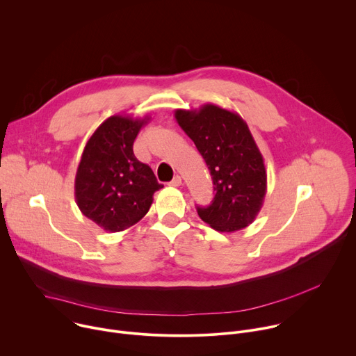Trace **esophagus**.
<instances>
[{"mask_svg":"<svg viewBox=\"0 0 356 356\" xmlns=\"http://www.w3.org/2000/svg\"><path fill=\"white\" fill-rule=\"evenodd\" d=\"M170 186H173V187H179V186H181V177L180 176H175L173 177V180L169 183Z\"/></svg>","mask_w":356,"mask_h":356,"instance_id":"obj_1","label":"esophagus"}]
</instances>
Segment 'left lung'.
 Here are the masks:
<instances>
[{
    "mask_svg": "<svg viewBox=\"0 0 356 356\" xmlns=\"http://www.w3.org/2000/svg\"><path fill=\"white\" fill-rule=\"evenodd\" d=\"M175 118L204 158L216 195L200 218L220 232H234L253 222L264 206L266 169L246 122L236 113L214 104L176 110Z\"/></svg>",
    "mask_w": 356,
    "mask_h": 356,
    "instance_id": "8db88e82",
    "label": "left lung"
}]
</instances>
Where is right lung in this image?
<instances>
[{
  "mask_svg": "<svg viewBox=\"0 0 356 356\" xmlns=\"http://www.w3.org/2000/svg\"><path fill=\"white\" fill-rule=\"evenodd\" d=\"M149 121L113 115L101 124L83 150L74 180L80 211L99 228L120 232L140 221L163 186L134 155V140Z\"/></svg>",
  "mask_w": 356,
  "mask_h": 356,
  "instance_id": "right-lung-1",
  "label": "right lung"
}]
</instances>
